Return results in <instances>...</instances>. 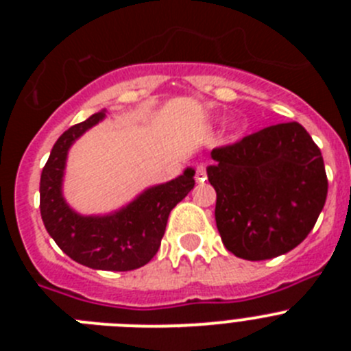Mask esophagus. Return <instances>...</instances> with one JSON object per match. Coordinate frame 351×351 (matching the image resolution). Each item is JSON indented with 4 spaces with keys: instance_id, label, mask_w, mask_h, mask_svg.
Returning a JSON list of instances; mask_svg holds the SVG:
<instances>
[{
    "instance_id": "1",
    "label": "esophagus",
    "mask_w": 351,
    "mask_h": 351,
    "mask_svg": "<svg viewBox=\"0 0 351 351\" xmlns=\"http://www.w3.org/2000/svg\"><path fill=\"white\" fill-rule=\"evenodd\" d=\"M195 179H197V182H204L207 179V170H206V165H198L197 170H195Z\"/></svg>"
}]
</instances>
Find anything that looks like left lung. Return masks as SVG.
Listing matches in <instances>:
<instances>
[{
  "mask_svg": "<svg viewBox=\"0 0 351 351\" xmlns=\"http://www.w3.org/2000/svg\"><path fill=\"white\" fill-rule=\"evenodd\" d=\"M207 178L216 190V226L244 260H269L299 246L327 198L320 149L299 123H281L213 149Z\"/></svg>",
  "mask_w": 351,
  "mask_h": 351,
  "instance_id": "8db88e82",
  "label": "left lung"
}]
</instances>
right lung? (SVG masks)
Returning a JSON list of instances; mask_svg holds the SVG:
<instances>
[{"label":"right lung","mask_w":351,"mask_h":351,"mask_svg":"<svg viewBox=\"0 0 351 351\" xmlns=\"http://www.w3.org/2000/svg\"><path fill=\"white\" fill-rule=\"evenodd\" d=\"M104 116L93 114L58 138L40 178V214L49 235L71 260L91 269L125 272L142 267L156 255L170 210L193 190L195 170L186 169L178 179L149 188L108 216L73 213L61 195L68 149Z\"/></svg>","instance_id":"1"}]
</instances>
